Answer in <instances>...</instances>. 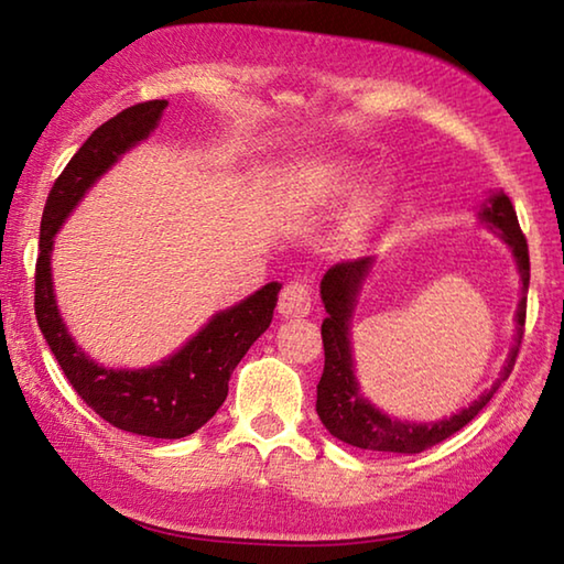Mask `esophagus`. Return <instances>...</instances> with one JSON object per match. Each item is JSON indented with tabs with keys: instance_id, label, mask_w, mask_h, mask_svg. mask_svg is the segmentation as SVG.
<instances>
[{
	"instance_id": "1",
	"label": "esophagus",
	"mask_w": 564,
	"mask_h": 564,
	"mask_svg": "<svg viewBox=\"0 0 564 564\" xmlns=\"http://www.w3.org/2000/svg\"><path fill=\"white\" fill-rule=\"evenodd\" d=\"M311 303H313L311 285L303 281H289L279 293V313H283L285 318L308 316Z\"/></svg>"
}]
</instances>
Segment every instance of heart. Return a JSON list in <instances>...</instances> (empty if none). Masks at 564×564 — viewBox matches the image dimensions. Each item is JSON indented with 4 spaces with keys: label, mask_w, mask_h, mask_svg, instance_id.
Returning a JSON list of instances; mask_svg holds the SVG:
<instances>
[{
    "label": "heart",
    "mask_w": 564,
    "mask_h": 564,
    "mask_svg": "<svg viewBox=\"0 0 564 564\" xmlns=\"http://www.w3.org/2000/svg\"><path fill=\"white\" fill-rule=\"evenodd\" d=\"M360 178H362V169L358 164H352V161H333V164L311 169L303 181L313 194H318L323 198H336V196H346L348 191L356 188ZM380 204H383V194H380V191H368V194L358 202L356 212H352L350 226L352 228L366 226L370 218L378 214Z\"/></svg>",
    "instance_id": "obj_1"
}]
</instances>
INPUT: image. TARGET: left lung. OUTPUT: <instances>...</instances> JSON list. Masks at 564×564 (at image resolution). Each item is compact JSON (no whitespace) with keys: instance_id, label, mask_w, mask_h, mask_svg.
I'll list each match as a JSON object with an SVG mask.
<instances>
[{"instance_id":"left-lung-1","label":"left lung","mask_w":564,"mask_h":564,"mask_svg":"<svg viewBox=\"0 0 564 564\" xmlns=\"http://www.w3.org/2000/svg\"><path fill=\"white\" fill-rule=\"evenodd\" d=\"M480 218L488 224L492 231H498L505 243L512 248L514 261H518V271L522 279V299L518 303V336H514V346L510 350L508 360L500 378L495 386L467 405L457 415H451L437 423H405V420H393L386 413H380L376 405H370L366 398L360 395L356 376H352V350H350V316L352 305H356V295L360 291V283L366 279L370 265H373V256L356 261H340L330 265L321 281V299L326 305V321L321 326L323 336V350H326V362H323V376L318 380V398L316 410L321 423L328 427V433L338 441L348 443L360 451H380V453H423L427 447L443 443L445 437L465 427L470 420L480 413V410L490 403L495 390L502 386L512 373L514 360H518L520 343L524 336V313H528V285H530V253L524 234L520 231L518 214L508 196L498 191L482 204Z\"/></svg>"}]
</instances>
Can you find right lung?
<instances>
[{"label":"right lung","mask_w":564,"mask_h":564,"mask_svg":"<svg viewBox=\"0 0 564 564\" xmlns=\"http://www.w3.org/2000/svg\"><path fill=\"white\" fill-rule=\"evenodd\" d=\"M166 104L154 99L119 111L84 141L54 181L40 228L34 313L66 380L94 413L119 431L174 441L196 433L224 405L238 360L271 326L281 285L265 283L234 308L216 313L178 352L141 370L104 368L76 346L56 308L52 285L54 234L94 181L156 129Z\"/></svg>","instance_id":"obj_1"}]
</instances>
